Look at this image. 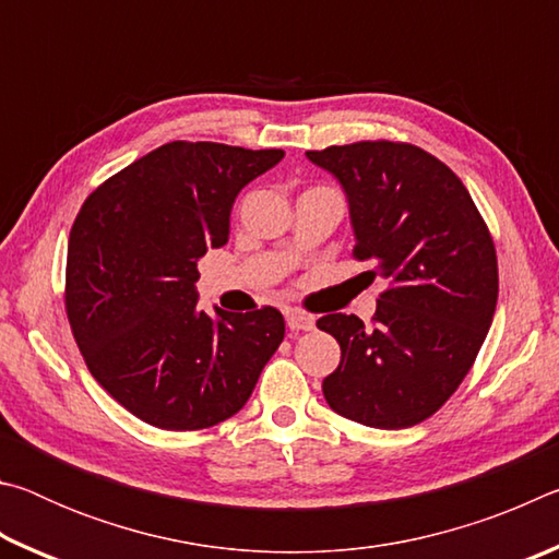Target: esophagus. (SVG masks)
Here are the masks:
<instances>
[{
    "label": "esophagus",
    "instance_id": "obj_1",
    "mask_svg": "<svg viewBox=\"0 0 559 559\" xmlns=\"http://www.w3.org/2000/svg\"><path fill=\"white\" fill-rule=\"evenodd\" d=\"M286 323L290 330H313V316L302 313V310H286Z\"/></svg>",
    "mask_w": 559,
    "mask_h": 559
}]
</instances>
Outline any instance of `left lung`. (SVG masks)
Masks as SVG:
<instances>
[{"mask_svg":"<svg viewBox=\"0 0 559 559\" xmlns=\"http://www.w3.org/2000/svg\"><path fill=\"white\" fill-rule=\"evenodd\" d=\"M306 155L343 187L355 257L386 281L372 328L318 320L340 343L325 402L372 429L414 427L459 390L493 323V239L461 179L421 147L367 140Z\"/></svg>","mask_w":559,"mask_h":559,"instance_id":"left-lung-1","label":"left lung"}]
</instances>
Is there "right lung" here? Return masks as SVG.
Listing matches in <instances>:
<instances>
[{"instance_id": "1", "label": "right lung", "mask_w": 559, "mask_h": 559, "mask_svg": "<svg viewBox=\"0 0 559 559\" xmlns=\"http://www.w3.org/2000/svg\"><path fill=\"white\" fill-rule=\"evenodd\" d=\"M283 150L167 143L106 179L75 216L66 313L91 374L157 429L194 431L249 402L286 323L276 308L206 316L197 261L229 241L241 189Z\"/></svg>"}]
</instances>
